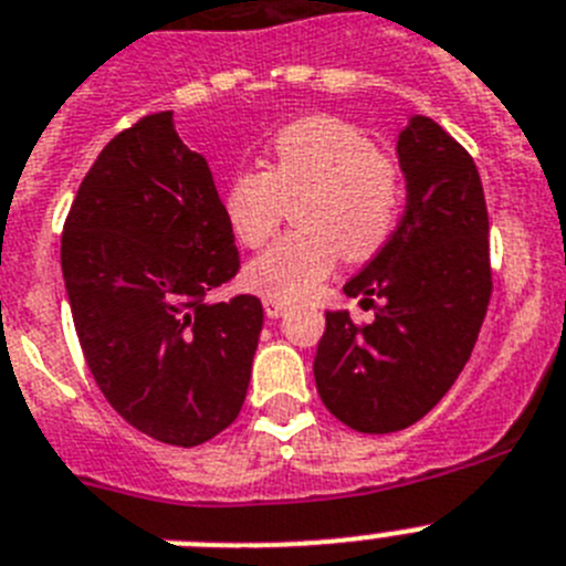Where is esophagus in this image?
Returning <instances> with one entry per match:
<instances>
[{
    "instance_id": "34e87169",
    "label": "esophagus",
    "mask_w": 566,
    "mask_h": 566,
    "mask_svg": "<svg viewBox=\"0 0 566 566\" xmlns=\"http://www.w3.org/2000/svg\"><path fill=\"white\" fill-rule=\"evenodd\" d=\"M263 308H266V317L277 319L289 312V303H280V300H263Z\"/></svg>"
}]
</instances>
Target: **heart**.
<instances>
[{
  "instance_id": "1",
  "label": "heart",
  "mask_w": 566,
  "mask_h": 566,
  "mask_svg": "<svg viewBox=\"0 0 566 566\" xmlns=\"http://www.w3.org/2000/svg\"><path fill=\"white\" fill-rule=\"evenodd\" d=\"M294 203L297 232L247 266V286L266 300L312 297L337 260H368L391 240L402 212V178L354 124L314 115L280 129L266 169H238L223 187V218L247 247H263Z\"/></svg>"
}]
</instances>
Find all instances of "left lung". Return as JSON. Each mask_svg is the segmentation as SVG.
<instances>
[{"label": "left lung", "mask_w": 566, "mask_h": 566, "mask_svg": "<svg viewBox=\"0 0 566 566\" xmlns=\"http://www.w3.org/2000/svg\"><path fill=\"white\" fill-rule=\"evenodd\" d=\"M397 155L402 221L343 286L374 319L357 326L348 312H326L314 357L319 399L359 433L402 431L451 391L493 292L488 203L468 149L413 115Z\"/></svg>", "instance_id": "left-lung-1"}]
</instances>
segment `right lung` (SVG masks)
I'll return each mask as SVG.
<instances>
[{"instance_id": "add662e5", "label": "right lung", "mask_w": 566, "mask_h": 566, "mask_svg": "<svg viewBox=\"0 0 566 566\" xmlns=\"http://www.w3.org/2000/svg\"><path fill=\"white\" fill-rule=\"evenodd\" d=\"M238 269L207 158L172 113L115 135L67 212L62 274L90 374L135 431L195 448L238 419L263 306L207 303Z\"/></svg>"}]
</instances>
